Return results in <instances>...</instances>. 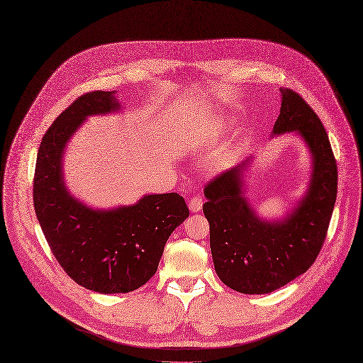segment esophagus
<instances>
[{
    "label": "esophagus",
    "mask_w": 363,
    "mask_h": 363,
    "mask_svg": "<svg viewBox=\"0 0 363 363\" xmlns=\"http://www.w3.org/2000/svg\"><path fill=\"white\" fill-rule=\"evenodd\" d=\"M202 203H203L202 198H201L199 195H196V196H192V198L189 199L188 208H189L191 212H199V211L202 209Z\"/></svg>",
    "instance_id": "34e87169"
}]
</instances>
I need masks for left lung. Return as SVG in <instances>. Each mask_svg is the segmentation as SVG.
<instances>
[{
  "instance_id": "1",
  "label": "left lung",
  "mask_w": 363,
  "mask_h": 363,
  "mask_svg": "<svg viewBox=\"0 0 363 363\" xmlns=\"http://www.w3.org/2000/svg\"><path fill=\"white\" fill-rule=\"evenodd\" d=\"M274 134L296 131L312 154L306 195L281 220H264L244 196L248 161L219 174L203 189L215 272L230 289L262 295L305 274L325 242L337 192V167L319 116L295 91L281 88Z\"/></svg>"
}]
</instances>
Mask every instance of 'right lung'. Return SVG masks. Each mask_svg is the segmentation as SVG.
Wrapping results in <instances>:
<instances>
[{"instance_id":"1","label":"right lung","mask_w":363,"mask_h":363,"mask_svg":"<svg viewBox=\"0 0 363 363\" xmlns=\"http://www.w3.org/2000/svg\"><path fill=\"white\" fill-rule=\"evenodd\" d=\"M112 91L78 96L45 133L34 175V208L61 268L78 285L99 294H127L157 272L169 235L189 215L177 194L145 195L135 205L92 209L65 188L62 155L89 115L121 109Z\"/></svg>"}]
</instances>
